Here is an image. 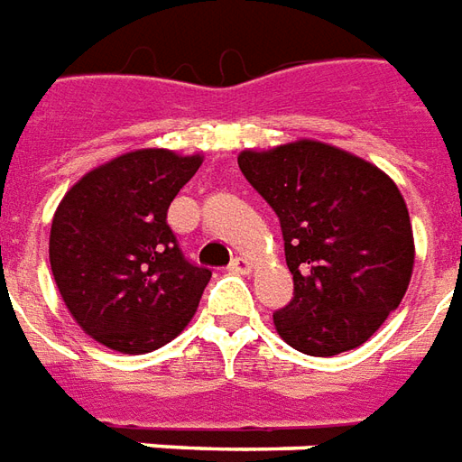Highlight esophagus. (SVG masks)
I'll return each mask as SVG.
<instances>
[{
	"instance_id": "34e87169",
	"label": "esophagus",
	"mask_w": 462,
	"mask_h": 462,
	"mask_svg": "<svg viewBox=\"0 0 462 462\" xmlns=\"http://www.w3.org/2000/svg\"><path fill=\"white\" fill-rule=\"evenodd\" d=\"M228 271H231V273H248V271H251V261L244 256H236L228 263Z\"/></svg>"
}]
</instances>
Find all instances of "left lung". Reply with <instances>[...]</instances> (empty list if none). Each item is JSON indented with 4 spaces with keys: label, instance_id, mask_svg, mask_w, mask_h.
<instances>
[{
    "label": "left lung",
    "instance_id": "1",
    "mask_svg": "<svg viewBox=\"0 0 462 462\" xmlns=\"http://www.w3.org/2000/svg\"><path fill=\"white\" fill-rule=\"evenodd\" d=\"M238 169L276 211L293 299L278 336L306 356L358 348L398 309L413 273V228L398 186L320 142L244 152Z\"/></svg>",
    "mask_w": 462,
    "mask_h": 462
}]
</instances>
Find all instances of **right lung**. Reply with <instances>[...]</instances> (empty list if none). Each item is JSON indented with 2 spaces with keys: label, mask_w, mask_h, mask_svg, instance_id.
Here are the masks:
<instances>
[{
  "label": "right lung",
  "mask_w": 462,
  "mask_h": 462,
  "mask_svg": "<svg viewBox=\"0 0 462 462\" xmlns=\"http://www.w3.org/2000/svg\"><path fill=\"white\" fill-rule=\"evenodd\" d=\"M199 166L201 156L142 149L89 171L61 199L51 273L69 313L101 346L156 351L196 313L211 271L184 256L166 214Z\"/></svg>",
  "instance_id": "obj_1"
}]
</instances>
